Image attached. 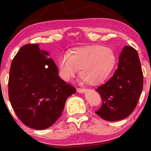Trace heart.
Wrapping results in <instances>:
<instances>
[{
    "instance_id": "heart-1",
    "label": "heart",
    "mask_w": 151,
    "mask_h": 151,
    "mask_svg": "<svg viewBox=\"0 0 151 151\" xmlns=\"http://www.w3.org/2000/svg\"><path fill=\"white\" fill-rule=\"evenodd\" d=\"M99 65H101V64L97 60H91L89 61L84 66V67L82 68L81 70V76H83L84 79H86L88 81H91V78L93 75H94V71L96 73V75L97 76H100L104 75V70L102 68L99 66ZM80 83L81 85L85 83L82 79H81Z\"/></svg>"
}]
</instances>
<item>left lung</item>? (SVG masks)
<instances>
[{
    "instance_id": "left-lung-1",
    "label": "left lung",
    "mask_w": 151,
    "mask_h": 151,
    "mask_svg": "<svg viewBox=\"0 0 151 151\" xmlns=\"http://www.w3.org/2000/svg\"><path fill=\"white\" fill-rule=\"evenodd\" d=\"M50 53L38 44L25 45L12 61L9 96L20 121L30 128L46 129L60 116L75 87L59 77Z\"/></svg>"
}]
</instances>
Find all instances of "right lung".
I'll return each mask as SVG.
<instances>
[{
	"label": "right lung",
	"mask_w": 151,
	"mask_h": 151,
	"mask_svg": "<svg viewBox=\"0 0 151 151\" xmlns=\"http://www.w3.org/2000/svg\"><path fill=\"white\" fill-rule=\"evenodd\" d=\"M142 87L139 55L134 48L125 46L113 76L96 89L102 99V106L96 113L108 121L127 118L137 106Z\"/></svg>",
	"instance_id": "add662e5"
}]
</instances>
